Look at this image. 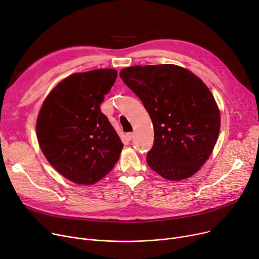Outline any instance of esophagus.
I'll use <instances>...</instances> for the list:
<instances>
[{"label": "esophagus", "instance_id": "obj_1", "mask_svg": "<svg viewBox=\"0 0 259 259\" xmlns=\"http://www.w3.org/2000/svg\"><path fill=\"white\" fill-rule=\"evenodd\" d=\"M133 135H134V134H133L132 132H130V133H127V134H126V139H127L128 141H131V140L133 139Z\"/></svg>", "mask_w": 259, "mask_h": 259}]
</instances>
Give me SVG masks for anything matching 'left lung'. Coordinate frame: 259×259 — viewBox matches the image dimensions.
<instances>
[{"instance_id": "obj_1", "label": "left lung", "mask_w": 259, "mask_h": 259, "mask_svg": "<svg viewBox=\"0 0 259 259\" xmlns=\"http://www.w3.org/2000/svg\"><path fill=\"white\" fill-rule=\"evenodd\" d=\"M119 76L152 119L149 167L168 181L191 178L210 157L221 130V112L210 89L173 64L131 66Z\"/></svg>"}]
</instances>
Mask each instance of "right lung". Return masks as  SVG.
Wrapping results in <instances>:
<instances>
[{
	"label": "right lung",
	"mask_w": 259,
	"mask_h": 259,
	"mask_svg": "<svg viewBox=\"0 0 259 259\" xmlns=\"http://www.w3.org/2000/svg\"><path fill=\"white\" fill-rule=\"evenodd\" d=\"M116 76L115 69L73 73L49 92L39 109L40 150L54 169L74 184L94 185L119 158L124 145L101 112Z\"/></svg>",
	"instance_id": "add662e5"
}]
</instances>
